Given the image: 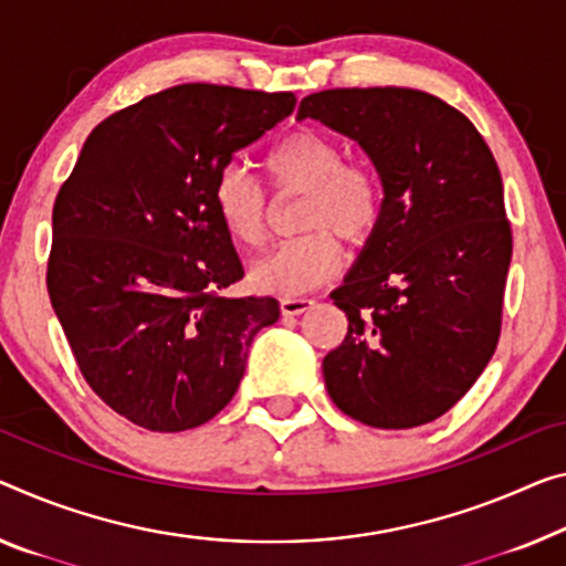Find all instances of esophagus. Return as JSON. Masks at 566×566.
<instances>
[{"mask_svg": "<svg viewBox=\"0 0 566 566\" xmlns=\"http://www.w3.org/2000/svg\"><path fill=\"white\" fill-rule=\"evenodd\" d=\"M313 298H295V295H285V298H281V311H283V316H298V313H303V311H308L311 306H313Z\"/></svg>", "mask_w": 566, "mask_h": 566, "instance_id": "esophagus-1", "label": "esophagus"}]
</instances>
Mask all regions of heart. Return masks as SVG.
<instances>
[{
    "mask_svg": "<svg viewBox=\"0 0 566 566\" xmlns=\"http://www.w3.org/2000/svg\"><path fill=\"white\" fill-rule=\"evenodd\" d=\"M265 169L275 192L303 195L298 210L301 238L283 242L253 268V285L263 293L298 295L328 281L342 265L334 234L364 245L381 222L385 185L364 161H344L332 136L298 128L265 154ZM214 212L230 238L245 250L268 242V195L245 169L224 167L212 187Z\"/></svg>",
    "mask_w": 566,
    "mask_h": 566,
    "instance_id": "obj_1",
    "label": "heart"
}]
</instances>
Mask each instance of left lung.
Masks as SVG:
<instances>
[{
	"instance_id": "left-lung-1",
	"label": "left lung",
	"mask_w": 566,
	"mask_h": 566,
	"mask_svg": "<svg viewBox=\"0 0 566 566\" xmlns=\"http://www.w3.org/2000/svg\"><path fill=\"white\" fill-rule=\"evenodd\" d=\"M298 118L354 138L385 185L379 228L332 293L349 332L324 356L328 395L369 428L438 420L501 336L514 238L499 164L463 113L422 91H321Z\"/></svg>"
}]
</instances>
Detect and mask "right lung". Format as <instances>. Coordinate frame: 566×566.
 <instances>
[{"instance_id":"1","label":"right lung","mask_w":566,"mask_h":566,"mask_svg":"<svg viewBox=\"0 0 566 566\" xmlns=\"http://www.w3.org/2000/svg\"><path fill=\"white\" fill-rule=\"evenodd\" d=\"M293 93L187 83L101 120L52 207L48 293L77 369L151 432L205 424L238 392L248 349L281 316L242 281L212 187Z\"/></svg>"}]
</instances>
